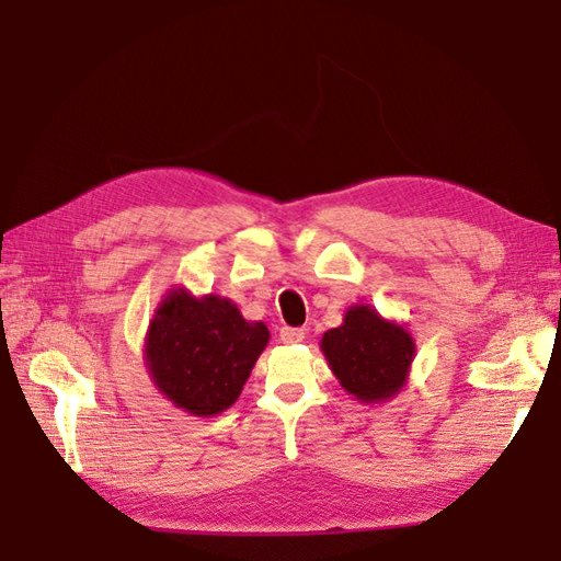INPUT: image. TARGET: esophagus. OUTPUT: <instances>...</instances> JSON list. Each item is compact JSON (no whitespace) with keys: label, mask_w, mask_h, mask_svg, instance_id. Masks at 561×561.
I'll return each mask as SVG.
<instances>
[{"label":"esophagus","mask_w":561,"mask_h":561,"mask_svg":"<svg viewBox=\"0 0 561 561\" xmlns=\"http://www.w3.org/2000/svg\"><path fill=\"white\" fill-rule=\"evenodd\" d=\"M304 334H307V332H304L301 328H287L285 325V328H280V342L283 344H299Z\"/></svg>","instance_id":"obj_1"}]
</instances>
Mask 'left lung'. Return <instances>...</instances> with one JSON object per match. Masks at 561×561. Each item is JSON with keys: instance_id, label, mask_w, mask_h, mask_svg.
I'll list each match as a JSON object with an SVG mask.
<instances>
[{"instance_id": "8db88e82", "label": "left lung", "mask_w": 561, "mask_h": 561, "mask_svg": "<svg viewBox=\"0 0 561 561\" xmlns=\"http://www.w3.org/2000/svg\"><path fill=\"white\" fill-rule=\"evenodd\" d=\"M322 353L351 396L377 402L396 396L412 365L414 339L369 307L348 309L344 325L325 332Z\"/></svg>"}]
</instances>
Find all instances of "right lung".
Returning a JSON list of instances; mask_svg holds the SVG:
<instances>
[{"label":"right lung","instance_id":"right-lung-1","mask_svg":"<svg viewBox=\"0 0 561 561\" xmlns=\"http://www.w3.org/2000/svg\"><path fill=\"white\" fill-rule=\"evenodd\" d=\"M266 342L264 322L243 320L229 299H194L175 290L151 320L147 365L165 398L208 416L241 396Z\"/></svg>","mask_w":561,"mask_h":561}]
</instances>
